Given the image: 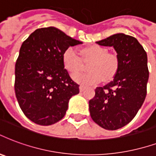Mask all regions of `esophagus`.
<instances>
[{
	"mask_svg": "<svg viewBox=\"0 0 156 156\" xmlns=\"http://www.w3.org/2000/svg\"><path fill=\"white\" fill-rule=\"evenodd\" d=\"M84 89H85V87H83V86H80V87H79V90H80V92H83Z\"/></svg>",
	"mask_w": 156,
	"mask_h": 156,
	"instance_id": "34e87169",
	"label": "esophagus"
}]
</instances>
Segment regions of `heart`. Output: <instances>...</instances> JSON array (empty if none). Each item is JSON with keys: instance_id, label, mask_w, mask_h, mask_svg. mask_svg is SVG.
I'll return each instance as SVG.
<instances>
[{"instance_id": "b5f03b06", "label": "heart", "mask_w": 156, "mask_h": 156, "mask_svg": "<svg viewBox=\"0 0 156 156\" xmlns=\"http://www.w3.org/2000/svg\"><path fill=\"white\" fill-rule=\"evenodd\" d=\"M107 49L98 44L87 46L82 49L84 60H91L87 73H80L73 75V80L83 85H90L99 83L102 78L105 81L115 77L120 66L119 57L114 53H107ZM63 63L65 69L71 74L78 73L82 68L81 58L72 47L63 52Z\"/></svg>"}]
</instances>
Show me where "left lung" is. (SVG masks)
<instances>
[{"mask_svg":"<svg viewBox=\"0 0 156 156\" xmlns=\"http://www.w3.org/2000/svg\"><path fill=\"white\" fill-rule=\"evenodd\" d=\"M113 47L120 59L113 80L95 89L89 101L92 119L106 130H117L127 125L146 99L149 78L147 55L138 40L127 34H113L96 42Z\"/></svg>","mask_w":156,"mask_h":156,"instance_id":"left-lung-1","label":"left lung"}]
</instances>
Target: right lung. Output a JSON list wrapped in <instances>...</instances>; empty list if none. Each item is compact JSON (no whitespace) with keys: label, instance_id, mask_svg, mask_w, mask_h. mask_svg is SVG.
I'll return each mask as SVG.
<instances>
[{"label":"right lung","instance_id":"add662e5","mask_svg":"<svg viewBox=\"0 0 156 156\" xmlns=\"http://www.w3.org/2000/svg\"><path fill=\"white\" fill-rule=\"evenodd\" d=\"M81 41L55 27L37 29L23 42L15 69L16 97L27 118L49 126L65 116L79 85L64 69L63 55Z\"/></svg>","mask_w":156,"mask_h":156}]
</instances>
